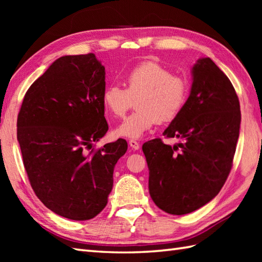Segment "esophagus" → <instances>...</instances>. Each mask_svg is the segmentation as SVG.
Here are the masks:
<instances>
[{
    "label": "esophagus",
    "instance_id": "1",
    "mask_svg": "<svg viewBox=\"0 0 262 262\" xmlns=\"http://www.w3.org/2000/svg\"><path fill=\"white\" fill-rule=\"evenodd\" d=\"M128 144H129V146H130L133 149H134V151H137V149L140 148V144H138V142H136V141H134V140H130L129 143H128Z\"/></svg>",
    "mask_w": 262,
    "mask_h": 262
}]
</instances>
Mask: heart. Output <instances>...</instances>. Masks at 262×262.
<instances>
[{
    "label": "heart",
    "instance_id": "1",
    "mask_svg": "<svg viewBox=\"0 0 262 262\" xmlns=\"http://www.w3.org/2000/svg\"><path fill=\"white\" fill-rule=\"evenodd\" d=\"M126 89L109 85L104 89L102 103L114 117L125 116L136 100V111L115 129L118 137L137 140L157 122L177 118L187 102L189 85L180 75L171 74L155 62H143L130 70L125 77Z\"/></svg>",
    "mask_w": 262,
    "mask_h": 262
}]
</instances>
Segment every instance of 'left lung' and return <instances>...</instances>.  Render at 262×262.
I'll list each match as a JSON object with an SVG mask.
<instances>
[{
  "label": "left lung",
  "instance_id": "8db88e82",
  "mask_svg": "<svg viewBox=\"0 0 262 262\" xmlns=\"http://www.w3.org/2000/svg\"><path fill=\"white\" fill-rule=\"evenodd\" d=\"M191 76L185 107L163 133L181 143L171 146L155 138L142 147L151 198L172 215L191 213L217 196L240 135V102L229 77L209 57L193 64Z\"/></svg>",
  "mask_w": 262,
  "mask_h": 262
}]
</instances>
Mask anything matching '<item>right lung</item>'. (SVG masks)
Returning <instances> with one entry per match:
<instances>
[{
    "label": "right lung",
    "mask_w": 262,
    "mask_h": 262,
    "mask_svg": "<svg viewBox=\"0 0 262 262\" xmlns=\"http://www.w3.org/2000/svg\"><path fill=\"white\" fill-rule=\"evenodd\" d=\"M104 89V66L96 55H68L32 83L22 101L16 137L30 185L65 219L91 220L105 207L115 165L127 151L119 138L88 152L108 130Z\"/></svg>",
    "instance_id": "1"
}]
</instances>
